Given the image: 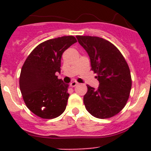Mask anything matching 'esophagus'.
Masks as SVG:
<instances>
[{
  "mask_svg": "<svg viewBox=\"0 0 151 151\" xmlns=\"http://www.w3.org/2000/svg\"><path fill=\"white\" fill-rule=\"evenodd\" d=\"M78 84V83L76 82V81H73V82H72L71 83H70V86H71V87H75V86H76Z\"/></svg>",
  "mask_w": 151,
  "mask_h": 151,
  "instance_id": "34e87169",
  "label": "esophagus"
}]
</instances>
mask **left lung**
I'll list each match as a JSON object with an SVG mask.
<instances>
[{"label": "left lung", "instance_id": "obj_1", "mask_svg": "<svg viewBox=\"0 0 151 151\" xmlns=\"http://www.w3.org/2000/svg\"><path fill=\"white\" fill-rule=\"evenodd\" d=\"M78 43L88 54L91 70L99 81L97 90L87 85L83 102L93 116L108 119L118 114L125 106L132 88L130 69L116 47L96 36L77 35Z\"/></svg>", "mask_w": 151, "mask_h": 151}]
</instances>
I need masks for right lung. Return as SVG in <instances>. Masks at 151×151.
Masks as SVG:
<instances>
[{
  "instance_id": "right-lung-1",
  "label": "right lung",
  "mask_w": 151,
  "mask_h": 151,
  "mask_svg": "<svg viewBox=\"0 0 151 151\" xmlns=\"http://www.w3.org/2000/svg\"><path fill=\"white\" fill-rule=\"evenodd\" d=\"M76 42L72 35L45 41L24 63L19 76L22 98L29 110L40 118H56L66 110L69 85L57 78L56 73H60L63 53Z\"/></svg>"
}]
</instances>
